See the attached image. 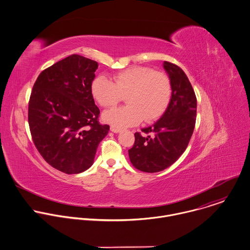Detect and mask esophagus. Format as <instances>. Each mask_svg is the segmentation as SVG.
<instances>
[{"label": "esophagus", "mask_w": 250, "mask_h": 250, "mask_svg": "<svg viewBox=\"0 0 250 250\" xmlns=\"http://www.w3.org/2000/svg\"><path fill=\"white\" fill-rule=\"evenodd\" d=\"M110 130H111L112 132H114V133H119V132H121V128H118V127H116V126H111V127H110Z\"/></svg>", "instance_id": "obj_1"}]
</instances>
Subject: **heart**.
Returning <instances> with one entry per match:
<instances>
[{
	"mask_svg": "<svg viewBox=\"0 0 250 250\" xmlns=\"http://www.w3.org/2000/svg\"><path fill=\"white\" fill-rule=\"evenodd\" d=\"M113 80L98 76L92 81L90 90L95 101L104 108L115 107L125 96L127 105L103 114V120L118 128L136 125L143 119L146 122L155 121L165 113L170 102L171 82L163 72L133 66L119 72Z\"/></svg>",
	"mask_w": 250,
	"mask_h": 250,
	"instance_id": "b5f03b06",
	"label": "heart"
}]
</instances>
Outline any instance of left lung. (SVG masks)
<instances>
[{"label": "left lung", "mask_w": 250, "mask_h": 250, "mask_svg": "<svg viewBox=\"0 0 250 250\" xmlns=\"http://www.w3.org/2000/svg\"><path fill=\"white\" fill-rule=\"evenodd\" d=\"M164 68L171 82L170 102L153 125L135 132L133 147L128 150L132 166L143 172H159L175 163L186 150L197 117V97L193 86L177 65L165 61Z\"/></svg>", "instance_id": "8db88e82"}]
</instances>
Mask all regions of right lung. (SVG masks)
I'll use <instances>...</instances> for the list:
<instances>
[{
    "label": "right lung",
    "instance_id": "1",
    "mask_svg": "<svg viewBox=\"0 0 250 250\" xmlns=\"http://www.w3.org/2000/svg\"><path fill=\"white\" fill-rule=\"evenodd\" d=\"M98 63L72 54L44 69L30 95L28 123L43 160L67 174L89 168L110 126L100 125V111L90 86Z\"/></svg>",
    "mask_w": 250,
    "mask_h": 250
}]
</instances>
